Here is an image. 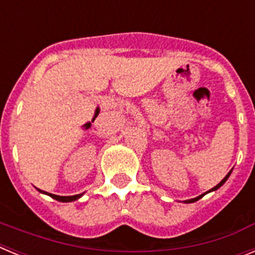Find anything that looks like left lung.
<instances>
[{
    "label": "left lung",
    "instance_id": "left-lung-1",
    "mask_svg": "<svg viewBox=\"0 0 255 255\" xmlns=\"http://www.w3.org/2000/svg\"><path fill=\"white\" fill-rule=\"evenodd\" d=\"M230 175H231V171H230V172H229V173H227L226 176H225V177H224V180H222V181H221V182H220V184H217V185H216V186H215V188H213V189H211V190H209V191L217 190V189H218V188H220V186H222V185H224L225 182H226V180H227V179H229V176H230ZM203 195H204V194H203ZM203 195H199V197L194 198V199L186 200V203H194V202H197V200H198V199H200V198L203 197Z\"/></svg>",
    "mask_w": 255,
    "mask_h": 255
}]
</instances>
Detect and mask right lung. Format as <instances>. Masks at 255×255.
<instances>
[{
	"instance_id": "right-lung-1",
	"label": "right lung",
	"mask_w": 255,
	"mask_h": 255,
	"mask_svg": "<svg viewBox=\"0 0 255 255\" xmlns=\"http://www.w3.org/2000/svg\"><path fill=\"white\" fill-rule=\"evenodd\" d=\"M39 191H42V193H46V191H43V190H39ZM46 194H48L49 197H52V198H53V199L60 200V202H73V200H76V199H79V198L82 197V194L70 195V197H60V195L51 194V193H46Z\"/></svg>"
}]
</instances>
